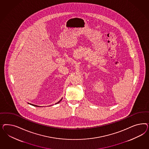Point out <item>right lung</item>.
Wrapping results in <instances>:
<instances>
[{
  "mask_svg": "<svg viewBox=\"0 0 149 149\" xmlns=\"http://www.w3.org/2000/svg\"><path fill=\"white\" fill-rule=\"evenodd\" d=\"M62 99H61V100H59V101L58 102V103H59V102H61V100H62ZM56 104H57V103H56ZM31 105H33V106H34V107H38V106H37V105H33V104H31Z\"/></svg>",
  "mask_w": 149,
  "mask_h": 149,
  "instance_id": "obj_1",
  "label": "right lung"
}]
</instances>
